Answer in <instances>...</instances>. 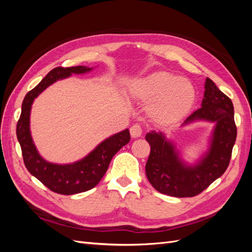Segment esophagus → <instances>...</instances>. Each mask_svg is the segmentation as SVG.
Listing matches in <instances>:
<instances>
[{
  "instance_id": "obj_1",
  "label": "esophagus",
  "mask_w": 252,
  "mask_h": 252,
  "mask_svg": "<svg viewBox=\"0 0 252 252\" xmlns=\"http://www.w3.org/2000/svg\"><path fill=\"white\" fill-rule=\"evenodd\" d=\"M142 127L139 124H134L130 127V134L132 138H139V136L142 135Z\"/></svg>"
}]
</instances>
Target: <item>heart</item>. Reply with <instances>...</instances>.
I'll return each mask as SVG.
<instances>
[{
    "mask_svg": "<svg viewBox=\"0 0 252 252\" xmlns=\"http://www.w3.org/2000/svg\"><path fill=\"white\" fill-rule=\"evenodd\" d=\"M133 94L144 102H153L151 113L163 123H175L184 118L195 101V88L185 78L168 71H158L140 80Z\"/></svg>",
    "mask_w": 252,
    "mask_h": 252,
    "instance_id": "heart-1",
    "label": "heart"
}]
</instances>
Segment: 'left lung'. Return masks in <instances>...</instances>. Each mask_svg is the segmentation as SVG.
I'll return each instance as SVG.
<instances>
[{"instance_id": "1", "label": "left lung", "mask_w": 252, "mask_h": 252, "mask_svg": "<svg viewBox=\"0 0 252 252\" xmlns=\"http://www.w3.org/2000/svg\"><path fill=\"white\" fill-rule=\"evenodd\" d=\"M195 121L216 123L207 152L194 165L180 158L174 144L162 132L151 131L145 136L150 145V155L145 170L156 190L177 197L194 196L222 175L230 162L236 139L233 105L209 78L205 82L201 108L186 119L183 126Z\"/></svg>"}]
</instances>
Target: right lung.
<instances>
[{
    "label": "right lung",
    "instance_id": "1",
    "mask_svg": "<svg viewBox=\"0 0 252 252\" xmlns=\"http://www.w3.org/2000/svg\"><path fill=\"white\" fill-rule=\"evenodd\" d=\"M93 68L86 66L57 67L25 95L22 112L17 124V136L22 156L28 171L51 191L70 195L87 191L98 184L108 169L111 158L130 141L128 129L104 140L101 144L78 162L71 164H53L44 159L37 152L30 133V111L34 98L52 83L70 77L72 73H86Z\"/></svg>",
    "mask_w": 252,
    "mask_h": 252
}]
</instances>
